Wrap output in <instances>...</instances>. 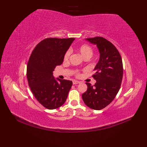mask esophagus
<instances>
[{
    "instance_id": "obj_1",
    "label": "esophagus",
    "mask_w": 147,
    "mask_h": 147,
    "mask_svg": "<svg viewBox=\"0 0 147 147\" xmlns=\"http://www.w3.org/2000/svg\"><path fill=\"white\" fill-rule=\"evenodd\" d=\"M79 83H80V82H79V81H77V80H74V81H73V84H79Z\"/></svg>"
}]
</instances>
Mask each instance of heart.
Here are the masks:
<instances>
[{
	"label": "heart",
	"mask_w": 147,
	"mask_h": 147,
	"mask_svg": "<svg viewBox=\"0 0 147 147\" xmlns=\"http://www.w3.org/2000/svg\"><path fill=\"white\" fill-rule=\"evenodd\" d=\"M77 50L80 54L81 55V56L83 57V58H84V57H91L93 54L92 49L91 48V47H90L88 45H81L80 47H78ZM70 54V53L69 51H67L65 53V54L64 55V58L65 61H67L69 59Z\"/></svg>",
	"instance_id": "heart-1"
}]
</instances>
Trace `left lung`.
<instances>
[{
    "label": "left lung",
    "mask_w": 147,
    "mask_h": 147,
    "mask_svg": "<svg viewBox=\"0 0 147 147\" xmlns=\"http://www.w3.org/2000/svg\"><path fill=\"white\" fill-rule=\"evenodd\" d=\"M85 40L96 45L100 55L92 75L96 83L94 86L86 83L88 89L82 94V99L89 107L99 110L110 104L119 90L123 74V62L116 47L107 39L96 37Z\"/></svg>",
    "instance_id": "1"
}]
</instances>
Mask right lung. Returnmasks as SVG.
<instances>
[{
	"instance_id": "add662e5",
	"label": "right lung",
	"mask_w": 147,
	"mask_h": 147,
	"mask_svg": "<svg viewBox=\"0 0 147 147\" xmlns=\"http://www.w3.org/2000/svg\"><path fill=\"white\" fill-rule=\"evenodd\" d=\"M74 38H48L33 50L27 65L29 86L36 99L45 108H59L65 102L72 82L55 78L53 71L64 61Z\"/></svg>"
}]
</instances>
